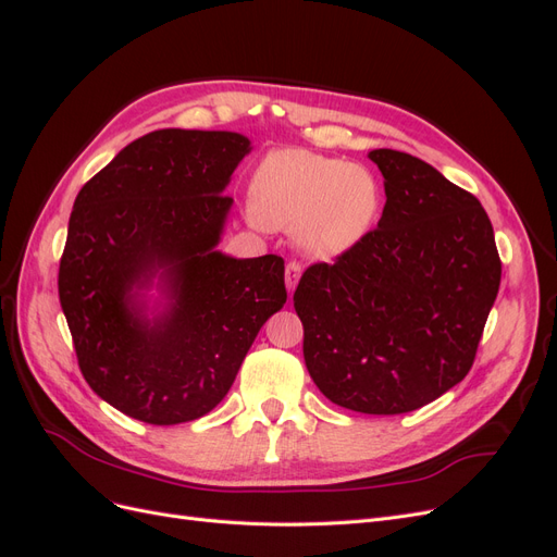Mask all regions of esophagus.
<instances>
[{
    "label": "esophagus",
    "mask_w": 557,
    "mask_h": 557,
    "mask_svg": "<svg viewBox=\"0 0 557 557\" xmlns=\"http://www.w3.org/2000/svg\"><path fill=\"white\" fill-rule=\"evenodd\" d=\"M301 276V264L299 262H288L285 264V285H288V290H295V285Z\"/></svg>",
    "instance_id": "obj_1"
}]
</instances>
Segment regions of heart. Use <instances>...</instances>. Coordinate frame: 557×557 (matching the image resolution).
<instances>
[{"label": "heart", "mask_w": 557, "mask_h": 557, "mask_svg": "<svg viewBox=\"0 0 557 557\" xmlns=\"http://www.w3.org/2000/svg\"><path fill=\"white\" fill-rule=\"evenodd\" d=\"M250 207L264 227L295 232L315 258L342 256L372 227L379 185L360 164L309 150H278L252 178Z\"/></svg>", "instance_id": "heart-1"}]
</instances>
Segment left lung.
<instances>
[{
    "instance_id": "8db88e82",
    "label": "left lung",
    "mask_w": 557,
    "mask_h": 557,
    "mask_svg": "<svg viewBox=\"0 0 557 557\" xmlns=\"http://www.w3.org/2000/svg\"><path fill=\"white\" fill-rule=\"evenodd\" d=\"M385 178L379 227L299 278L295 311L318 391L344 409L395 416L458 385L499 290L481 201L399 150L369 153Z\"/></svg>"
}]
</instances>
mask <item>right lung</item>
Listing matches in <instances>:
<instances>
[{"mask_svg": "<svg viewBox=\"0 0 557 557\" xmlns=\"http://www.w3.org/2000/svg\"><path fill=\"white\" fill-rule=\"evenodd\" d=\"M248 150L237 132H150L74 201L58 293L76 360L99 397L141 423L207 416L288 299L283 258L213 250L232 207L223 190ZM158 271L173 307L150 326L131 290Z\"/></svg>", "mask_w": 557, "mask_h": 557, "instance_id": "obj_1", "label": "right lung"}]
</instances>
